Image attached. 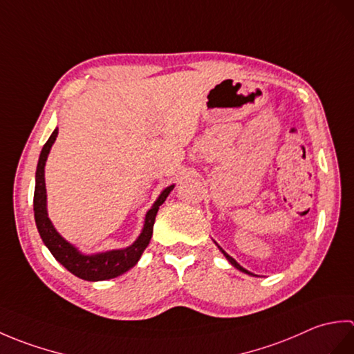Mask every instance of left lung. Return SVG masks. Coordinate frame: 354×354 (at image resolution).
<instances>
[{
  "label": "left lung",
  "mask_w": 354,
  "mask_h": 354,
  "mask_svg": "<svg viewBox=\"0 0 354 354\" xmlns=\"http://www.w3.org/2000/svg\"><path fill=\"white\" fill-rule=\"evenodd\" d=\"M214 243H216V242H214ZM216 245H217V243H216ZM217 248H219V250L222 251V254L225 255V259H227V260H228V261L231 263V265H232V266H234L236 269H239V270H240V272H245V274H248V275H252V277H255V275H254L252 272H250V270H246L245 268H242V266H240V265H239V263H237V261H236L234 259H232V257H230V255H228L227 252H225V251L222 250V248H221L219 245H217Z\"/></svg>",
  "instance_id": "obj_1"
}]
</instances>
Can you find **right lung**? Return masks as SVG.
Here are the masks:
<instances>
[{
  "label": "right lung",
  "mask_w": 354,
  "mask_h": 354,
  "mask_svg": "<svg viewBox=\"0 0 354 354\" xmlns=\"http://www.w3.org/2000/svg\"><path fill=\"white\" fill-rule=\"evenodd\" d=\"M57 137V127L50 135L48 141L45 142L39 161L36 167V185L33 196V209H35V222L44 245L48 248L50 252L64 268L70 270L73 275H76L86 281H103L111 280L127 272L131 268L137 265L141 254L145 252L150 239H152L153 223L158 209L167 199L170 192L175 189V184H171L161 192L160 196L153 202L152 208L146 213L145 225L137 240L129 246L120 248V250H111L95 254H84L79 251V248L70 243L59 234L55 225L51 223L48 212H47V189H45V162H47L51 146L55 145Z\"/></svg>",
  "instance_id": "obj_1"
}]
</instances>
